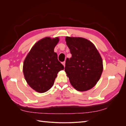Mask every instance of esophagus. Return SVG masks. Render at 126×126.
Here are the masks:
<instances>
[{"label": "esophagus", "mask_w": 126, "mask_h": 126, "mask_svg": "<svg viewBox=\"0 0 126 126\" xmlns=\"http://www.w3.org/2000/svg\"><path fill=\"white\" fill-rule=\"evenodd\" d=\"M65 63H66V62H63L62 63L63 64V65L64 66V67L65 66Z\"/></svg>", "instance_id": "obj_1"}]
</instances>
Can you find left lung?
Masks as SVG:
<instances>
[{
    "label": "left lung",
    "mask_w": 126,
    "mask_h": 126,
    "mask_svg": "<svg viewBox=\"0 0 126 126\" xmlns=\"http://www.w3.org/2000/svg\"><path fill=\"white\" fill-rule=\"evenodd\" d=\"M71 57L66 60L64 71L70 82L80 91L89 90L99 80L103 70L101 57L94 45L80 37L66 38Z\"/></svg>",
    "instance_id": "left-lung-1"
}]
</instances>
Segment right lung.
Instances as JSON below:
<instances>
[{
    "label": "right lung",
    "instance_id": "right-lung-1",
    "mask_svg": "<svg viewBox=\"0 0 126 126\" xmlns=\"http://www.w3.org/2000/svg\"><path fill=\"white\" fill-rule=\"evenodd\" d=\"M58 37H46L35 44L24 60L23 72L28 84L43 93L51 88L58 72L64 67L58 59L54 48Z\"/></svg>",
    "mask_w": 126,
    "mask_h": 126
}]
</instances>
